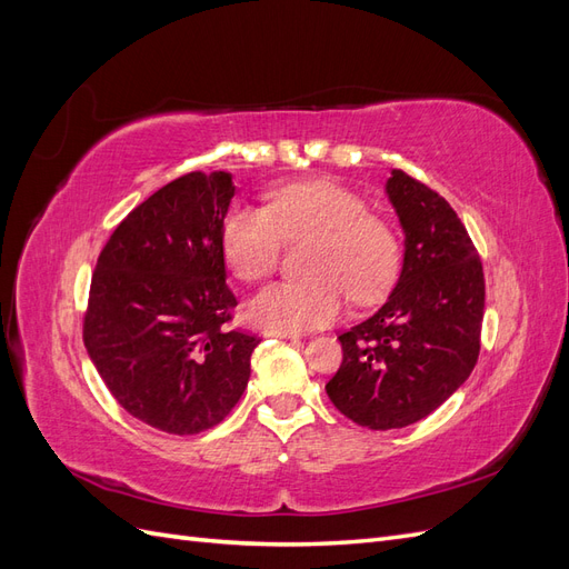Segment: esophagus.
<instances>
[{
    "mask_svg": "<svg viewBox=\"0 0 569 569\" xmlns=\"http://www.w3.org/2000/svg\"><path fill=\"white\" fill-rule=\"evenodd\" d=\"M268 337H282V339H297L299 332L297 330H287V327H266Z\"/></svg>",
    "mask_w": 569,
    "mask_h": 569,
    "instance_id": "34e87169",
    "label": "esophagus"
}]
</instances>
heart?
Wrapping results in <instances>:
<instances>
[{
    "mask_svg": "<svg viewBox=\"0 0 569 569\" xmlns=\"http://www.w3.org/2000/svg\"><path fill=\"white\" fill-rule=\"evenodd\" d=\"M301 280L274 282L256 295L251 318L268 327L301 330L332 320L349 295L358 303L380 299L401 263L391 222L368 211L351 189L330 180L289 182L266 194V209L234 203L222 218L220 247L242 282H261L278 268L280 242L306 237Z\"/></svg>",
    "mask_w": 569,
    "mask_h": 569,
    "instance_id": "1",
    "label": "heart"
}]
</instances>
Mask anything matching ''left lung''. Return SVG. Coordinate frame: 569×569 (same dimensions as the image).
Masks as SVG:
<instances>
[{
    "label": "left lung",
    "instance_id": "obj_1",
    "mask_svg": "<svg viewBox=\"0 0 569 569\" xmlns=\"http://www.w3.org/2000/svg\"><path fill=\"white\" fill-rule=\"evenodd\" d=\"M387 194L406 232L401 278L380 311L341 332L327 396L368 429L427 418L470 377L485 318V270L472 239L435 189L391 170Z\"/></svg>",
    "mask_w": 569,
    "mask_h": 569
}]
</instances>
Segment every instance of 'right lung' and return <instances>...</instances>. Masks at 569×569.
I'll return each instance as SVG.
<instances>
[{"label": "right lung", "instance_id": "right-lung-1", "mask_svg": "<svg viewBox=\"0 0 569 569\" xmlns=\"http://www.w3.org/2000/svg\"><path fill=\"white\" fill-rule=\"evenodd\" d=\"M226 170L163 184L120 220L97 258L82 341L118 406L168 435H199L244 393L258 339L230 327L220 226Z\"/></svg>", "mask_w": 569, "mask_h": 569}]
</instances>
